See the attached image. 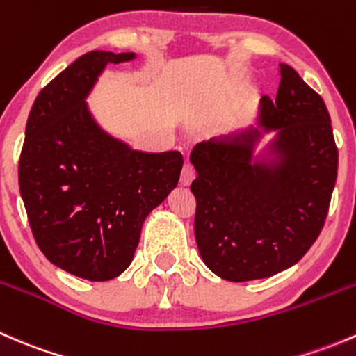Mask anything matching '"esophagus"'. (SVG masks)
<instances>
[{"instance_id":"obj_1","label":"esophagus","mask_w":356,"mask_h":356,"mask_svg":"<svg viewBox=\"0 0 356 356\" xmlns=\"http://www.w3.org/2000/svg\"><path fill=\"white\" fill-rule=\"evenodd\" d=\"M195 175H196V170H195V167H193V165L189 163V161H186V163H184V167H182V174H181V184H182V186H189V184H191V181H193V179H195Z\"/></svg>"}]
</instances>
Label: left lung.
Masks as SVG:
<instances>
[{
	"label": "left lung",
	"mask_w": 356,
	"mask_h": 356,
	"mask_svg": "<svg viewBox=\"0 0 356 356\" xmlns=\"http://www.w3.org/2000/svg\"><path fill=\"white\" fill-rule=\"evenodd\" d=\"M277 96L260 99L258 127L193 148L195 238L201 260L232 282L293 267L324 227L337 177L325 103L293 67L279 63ZM275 139L256 153L264 134Z\"/></svg>",
	"instance_id": "8db88e82"
}]
</instances>
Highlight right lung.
Returning <instances> with one entry per match:
<instances>
[{"label": "right lung", "instance_id": "obj_1", "mask_svg": "<svg viewBox=\"0 0 356 356\" xmlns=\"http://www.w3.org/2000/svg\"><path fill=\"white\" fill-rule=\"evenodd\" d=\"M136 53L89 51L38 95L25 127L19 184L39 250L88 281L131 265L141 229L177 186L179 152L132 149L96 122L86 98L108 63Z\"/></svg>", "mask_w": 356, "mask_h": 356}]
</instances>
